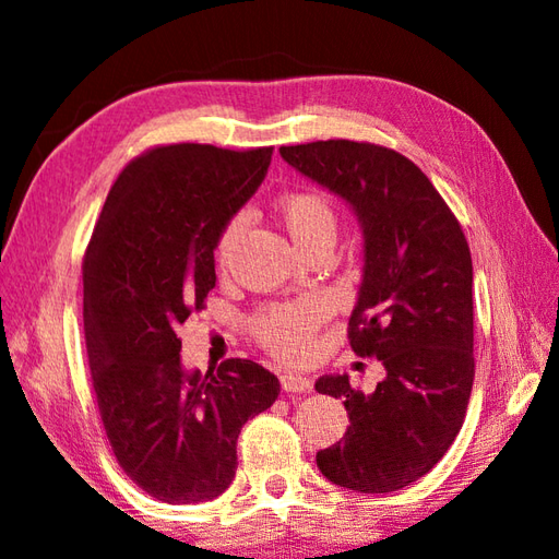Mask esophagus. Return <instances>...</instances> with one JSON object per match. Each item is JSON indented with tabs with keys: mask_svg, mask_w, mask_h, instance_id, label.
I'll list each match as a JSON object with an SVG mask.
<instances>
[{
	"mask_svg": "<svg viewBox=\"0 0 559 559\" xmlns=\"http://www.w3.org/2000/svg\"><path fill=\"white\" fill-rule=\"evenodd\" d=\"M281 389L286 393H308V391H312V381L300 377V373H283Z\"/></svg>",
	"mask_w": 559,
	"mask_h": 559,
	"instance_id": "esophagus-1",
	"label": "esophagus"
}]
</instances>
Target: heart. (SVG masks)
I'll use <instances>...</instances> for the list:
<instances>
[{"label":"heart","instance_id":"b5f03b06","mask_svg":"<svg viewBox=\"0 0 559 559\" xmlns=\"http://www.w3.org/2000/svg\"><path fill=\"white\" fill-rule=\"evenodd\" d=\"M276 212L283 229L302 253L328 247L332 249L340 231V212L330 195L320 190H296L286 192L276 202ZM245 229V217H231L219 231L215 245V259L219 269H227L237 241ZM328 320V302L322 298L293 300V302H269L249 318V332L263 349L273 357L298 361L308 357L312 337L320 324Z\"/></svg>","mask_w":559,"mask_h":559}]
</instances>
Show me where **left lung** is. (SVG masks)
Returning a JSON list of instances; mask_svg holds the SVG:
<instances>
[{"label": "left lung", "instance_id": "left-lung-1", "mask_svg": "<svg viewBox=\"0 0 559 559\" xmlns=\"http://www.w3.org/2000/svg\"><path fill=\"white\" fill-rule=\"evenodd\" d=\"M302 176L347 200L364 231V278L349 318L357 357H377L373 393L347 373L314 391L344 401L349 428L320 450L332 484L389 493L428 474L462 430L474 383L472 253L448 202L399 151L330 139L281 146Z\"/></svg>", "mask_w": 559, "mask_h": 559}]
</instances>
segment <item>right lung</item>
Instances as JSON below:
<instances>
[{
  "label": "right lung",
  "instance_id": "right-lung-1",
  "mask_svg": "<svg viewBox=\"0 0 559 559\" xmlns=\"http://www.w3.org/2000/svg\"><path fill=\"white\" fill-rule=\"evenodd\" d=\"M273 146L148 148L121 170L83 259L93 389L124 474L164 503L212 501L237 474V438L281 383L251 359L188 373L178 328L215 288V245L257 192Z\"/></svg>",
  "mask_w": 559,
  "mask_h": 559
}]
</instances>
